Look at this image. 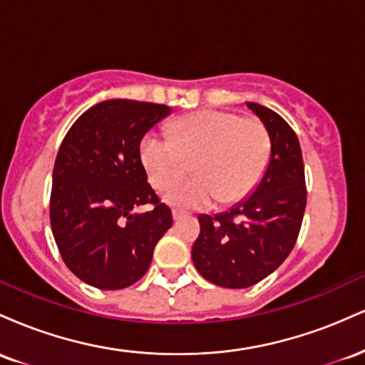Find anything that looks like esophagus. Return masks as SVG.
<instances>
[{
	"label": "esophagus",
	"mask_w": 365,
	"mask_h": 365,
	"mask_svg": "<svg viewBox=\"0 0 365 365\" xmlns=\"http://www.w3.org/2000/svg\"><path fill=\"white\" fill-rule=\"evenodd\" d=\"M171 216H173V220H175V221H180V220H182V217L185 216V215H183L182 211H177V209H173V211H171Z\"/></svg>",
	"instance_id": "obj_1"
}]
</instances>
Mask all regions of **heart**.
I'll use <instances>...</instances> for the list:
<instances>
[{"instance_id": "obj_1", "label": "heart", "mask_w": 365, "mask_h": 365, "mask_svg": "<svg viewBox=\"0 0 365 365\" xmlns=\"http://www.w3.org/2000/svg\"><path fill=\"white\" fill-rule=\"evenodd\" d=\"M271 156L267 128L232 111L202 110L175 120L171 137L148 133L140 161L156 190H165L192 163L195 178L170 188L165 200L180 209L207 207L217 197L233 204L254 190Z\"/></svg>"}]
</instances>
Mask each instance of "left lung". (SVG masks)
Returning a JSON list of instances; mask_svg holds the SVG:
<instances>
[{"mask_svg": "<svg viewBox=\"0 0 365 365\" xmlns=\"http://www.w3.org/2000/svg\"><path fill=\"white\" fill-rule=\"evenodd\" d=\"M271 139V156L252 194L220 215H200L192 261L200 276L223 288H247L282 266L302 226L307 190L302 149L290 125L257 103Z\"/></svg>", "mask_w": 365, "mask_h": 365, "instance_id": "left-lung-1", "label": "left lung"}]
</instances>
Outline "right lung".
Returning <instances> with one entry per match:
<instances>
[{
    "mask_svg": "<svg viewBox=\"0 0 365 365\" xmlns=\"http://www.w3.org/2000/svg\"><path fill=\"white\" fill-rule=\"evenodd\" d=\"M171 108L110 99L70 127L53 170L49 217L63 261L83 283L121 290L148 273L154 247L173 225L148 183L140 142ZM144 203L153 209L135 213Z\"/></svg>",
    "mask_w": 365,
    "mask_h": 365,
    "instance_id": "right-lung-1",
    "label": "right lung"
}]
</instances>
